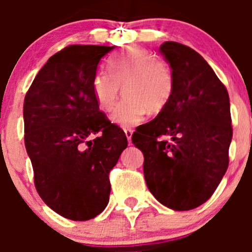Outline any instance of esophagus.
Segmentation results:
<instances>
[{"instance_id": "obj_1", "label": "esophagus", "mask_w": 252, "mask_h": 252, "mask_svg": "<svg viewBox=\"0 0 252 252\" xmlns=\"http://www.w3.org/2000/svg\"><path fill=\"white\" fill-rule=\"evenodd\" d=\"M124 133H126V139H128V144H131V135H133V130L131 129H124Z\"/></svg>"}]
</instances>
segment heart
Instances as JSON below:
<instances>
[{"mask_svg": "<svg viewBox=\"0 0 252 252\" xmlns=\"http://www.w3.org/2000/svg\"><path fill=\"white\" fill-rule=\"evenodd\" d=\"M110 72L96 73L93 90L98 107L112 112L121 96H126L112 116L122 128H133L171 102L175 79L168 63L145 48L130 47L114 56Z\"/></svg>", "mask_w": 252, "mask_h": 252, "instance_id": "heart-1", "label": "heart"}]
</instances>
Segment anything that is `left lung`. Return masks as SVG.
<instances>
[{"label": "left lung", "mask_w": 252, "mask_h": 252, "mask_svg": "<svg viewBox=\"0 0 252 252\" xmlns=\"http://www.w3.org/2000/svg\"><path fill=\"white\" fill-rule=\"evenodd\" d=\"M159 52L173 70V97L131 141L144 154L145 180L157 201L188 211L207 201L227 172L233 136L229 95L192 48L166 41ZM161 136L171 141H158Z\"/></svg>", "instance_id": "obj_1"}]
</instances>
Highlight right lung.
<instances>
[{
  "mask_svg": "<svg viewBox=\"0 0 252 252\" xmlns=\"http://www.w3.org/2000/svg\"><path fill=\"white\" fill-rule=\"evenodd\" d=\"M114 47L63 48L48 58L24 98L25 149L35 188L68 220H88L105 210L108 174L128 145L124 131L100 111L93 90L101 58Z\"/></svg>",
  "mask_w": 252,
  "mask_h": 252,
  "instance_id": "right-lung-1",
  "label": "right lung"
}]
</instances>
